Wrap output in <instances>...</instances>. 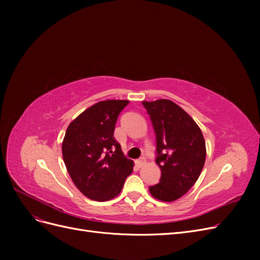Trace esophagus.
<instances>
[{"label":"esophagus","instance_id":"1","mask_svg":"<svg viewBox=\"0 0 260 260\" xmlns=\"http://www.w3.org/2000/svg\"><path fill=\"white\" fill-rule=\"evenodd\" d=\"M136 165H137V166H138L139 168L143 167L144 165H145V159H144V158H140V159H137V160H136Z\"/></svg>","mask_w":260,"mask_h":260}]
</instances>
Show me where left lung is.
I'll return each instance as SVG.
<instances>
[{"label": "left lung", "instance_id": "1", "mask_svg": "<svg viewBox=\"0 0 260 260\" xmlns=\"http://www.w3.org/2000/svg\"><path fill=\"white\" fill-rule=\"evenodd\" d=\"M156 133V164L161 170L158 184L149 193L161 202H174L198 181L206 159L202 130L184 109L170 100L142 102Z\"/></svg>", "mask_w": 260, "mask_h": 260}]
</instances>
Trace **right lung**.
Instances as JSON below:
<instances>
[{
    "mask_svg": "<svg viewBox=\"0 0 260 260\" xmlns=\"http://www.w3.org/2000/svg\"><path fill=\"white\" fill-rule=\"evenodd\" d=\"M125 100L101 101L69 123L62 140V159L73 182L84 196L98 202L119 194L133 170L114 138L118 115Z\"/></svg>",
    "mask_w": 260,
    "mask_h": 260,
    "instance_id": "add662e5",
    "label": "right lung"
}]
</instances>
